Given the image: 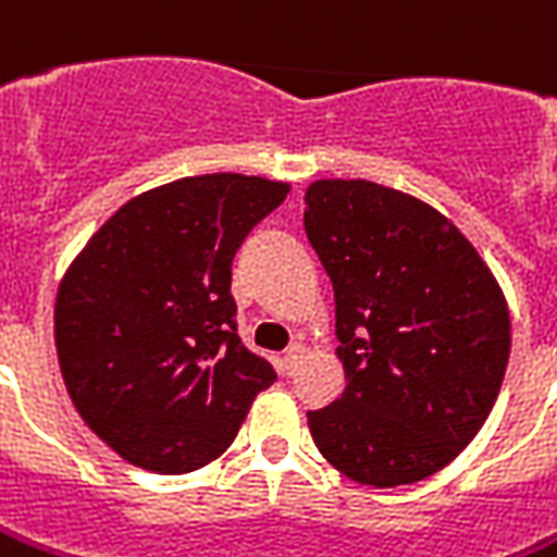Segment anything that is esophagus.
Segmentation results:
<instances>
[{
  "label": "esophagus",
  "mask_w": 557,
  "mask_h": 557,
  "mask_svg": "<svg viewBox=\"0 0 557 557\" xmlns=\"http://www.w3.org/2000/svg\"><path fill=\"white\" fill-rule=\"evenodd\" d=\"M301 359H305V344L301 342L289 344V347H286V354H283V369L293 374L295 369H298V362H301Z\"/></svg>",
  "instance_id": "obj_1"
}]
</instances>
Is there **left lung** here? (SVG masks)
<instances>
[{"instance_id": "8db88e82", "label": "left lung", "mask_w": 557, "mask_h": 557, "mask_svg": "<svg viewBox=\"0 0 557 557\" xmlns=\"http://www.w3.org/2000/svg\"><path fill=\"white\" fill-rule=\"evenodd\" d=\"M305 231L335 289L342 399L310 411L350 482L414 485L487 421L512 347L509 305L467 234L426 200L369 180H313Z\"/></svg>"}]
</instances>
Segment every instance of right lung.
<instances>
[{
  "label": "right lung",
  "mask_w": 557,
  "mask_h": 557,
  "mask_svg": "<svg viewBox=\"0 0 557 557\" xmlns=\"http://www.w3.org/2000/svg\"><path fill=\"white\" fill-rule=\"evenodd\" d=\"M289 183L203 173L131 198L57 286L54 344L82 421L127 463L180 475L228 448L277 374L237 335L231 259Z\"/></svg>",
  "instance_id": "right-lung-1"
}]
</instances>
